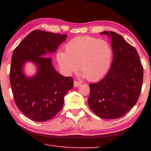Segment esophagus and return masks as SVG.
<instances>
[{
  "label": "esophagus",
  "mask_w": 151,
  "mask_h": 151,
  "mask_svg": "<svg viewBox=\"0 0 151 151\" xmlns=\"http://www.w3.org/2000/svg\"><path fill=\"white\" fill-rule=\"evenodd\" d=\"M80 85H81L80 82H78L77 81H74V86H75V87H78V86H79Z\"/></svg>",
  "instance_id": "34e87169"
}]
</instances>
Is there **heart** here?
<instances>
[{
    "mask_svg": "<svg viewBox=\"0 0 151 151\" xmlns=\"http://www.w3.org/2000/svg\"><path fill=\"white\" fill-rule=\"evenodd\" d=\"M65 50H58L57 60L61 69L70 75L79 68L88 81L101 78L108 72L112 58V48L104 40L79 37L70 40Z\"/></svg>",
    "mask_w": 151,
    "mask_h": 151,
    "instance_id": "obj_1",
    "label": "heart"
}]
</instances>
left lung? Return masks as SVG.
<instances>
[{"mask_svg":"<svg viewBox=\"0 0 151 151\" xmlns=\"http://www.w3.org/2000/svg\"><path fill=\"white\" fill-rule=\"evenodd\" d=\"M111 37L113 60L109 73L98 83L90 84L88 106L105 119L123 116L139 99L143 79V66L137 50L118 33L104 31Z\"/></svg>","mask_w":151,"mask_h":151,"instance_id":"left-lung-1","label":"left lung"}]
</instances>
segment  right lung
Segmentation results:
<instances>
[{"mask_svg": "<svg viewBox=\"0 0 151 151\" xmlns=\"http://www.w3.org/2000/svg\"><path fill=\"white\" fill-rule=\"evenodd\" d=\"M67 36L35 30L15 48L12 56L10 83L15 103L28 118L37 122L52 119L61 109L64 97L73 88V79L55 70L51 58L43 57L55 52ZM30 60L37 66L31 78L23 73L24 64Z\"/></svg>", "mask_w": 151, "mask_h": 151, "instance_id": "add662e5", "label": "right lung"}]
</instances>
